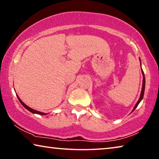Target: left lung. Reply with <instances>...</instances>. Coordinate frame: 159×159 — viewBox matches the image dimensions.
Instances as JSON below:
<instances>
[{"instance_id": "obj_1", "label": "left lung", "mask_w": 159, "mask_h": 159, "mask_svg": "<svg viewBox=\"0 0 159 159\" xmlns=\"http://www.w3.org/2000/svg\"><path fill=\"white\" fill-rule=\"evenodd\" d=\"M140 60V59H139ZM141 61V60H140ZM142 74H143V84H142V92H141V95H140V98L139 99V100L137 102V104L135 105V106L134 107V109H133L132 112L134 111V110L136 109V107H137L138 106V105L139 104V102H141V100H142L143 99V94H144V89H145V77H144V74H143V70H142Z\"/></svg>"}]
</instances>
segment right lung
I'll list each match as a JSON object with an SVG mask.
<instances>
[{"label":"right lung","instance_id":"add662e5","mask_svg":"<svg viewBox=\"0 0 159 159\" xmlns=\"http://www.w3.org/2000/svg\"><path fill=\"white\" fill-rule=\"evenodd\" d=\"M17 98H18V100H19V101L20 102V103L21 104L23 105V106L26 108V109L27 110H29V111H30L31 112H32V113H34V114H38V115H47V114H45V113H44V112H39V111H37V110H33V109H32V108H30V107H28L27 106V105H26L25 104V103L22 101V100L20 99V98L18 97V95H17Z\"/></svg>","mask_w":159,"mask_h":159}]
</instances>
